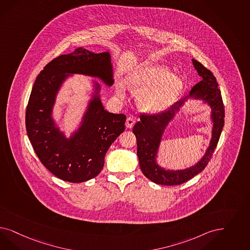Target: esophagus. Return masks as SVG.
<instances>
[{"mask_svg":"<svg viewBox=\"0 0 250 250\" xmlns=\"http://www.w3.org/2000/svg\"><path fill=\"white\" fill-rule=\"evenodd\" d=\"M136 123V120L133 117H128L125 122V125L127 128H132Z\"/></svg>","mask_w":250,"mask_h":250,"instance_id":"esophagus-1","label":"esophagus"}]
</instances>
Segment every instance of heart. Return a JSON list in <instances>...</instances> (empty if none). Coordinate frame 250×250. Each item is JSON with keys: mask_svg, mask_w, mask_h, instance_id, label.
<instances>
[{"mask_svg": "<svg viewBox=\"0 0 250 250\" xmlns=\"http://www.w3.org/2000/svg\"><path fill=\"white\" fill-rule=\"evenodd\" d=\"M125 83L137 94V104L143 112H164L181 96L184 81L173 75L166 65L152 62H143L130 70ZM117 94L123 96V87L117 86Z\"/></svg>", "mask_w": 250, "mask_h": 250, "instance_id": "heart-1", "label": "heart"}]
</instances>
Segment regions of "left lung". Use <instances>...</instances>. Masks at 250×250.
Wrapping results in <instances>:
<instances>
[{
  "label": "left lung",
  "instance_id": "left-lung-1",
  "mask_svg": "<svg viewBox=\"0 0 250 250\" xmlns=\"http://www.w3.org/2000/svg\"><path fill=\"white\" fill-rule=\"evenodd\" d=\"M192 62L201 81L192 87L189 95L172 104L164 112L140 115L133 133L137 138L138 161L143 174L150 181L158 185L176 186L188 181L202 172L214 152L224 125V107L221 90L213 74L203 66L199 62L192 59ZM188 98L203 100L212 109L211 118L213 121V132L210 145L205 156L195 166L184 170H166L156 164L155 159L164 131L168 123L181 110V107Z\"/></svg>",
  "mask_w": 250,
  "mask_h": 250
}]
</instances>
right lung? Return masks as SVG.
<instances>
[{"label":"right lung","instance_id":"add662e5","mask_svg":"<svg viewBox=\"0 0 250 250\" xmlns=\"http://www.w3.org/2000/svg\"><path fill=\"white\" fill-rule=\"evenodd\" d=\"M74 74L98 78L112 86L110 52L94 53L79 47L51 61L35 80L26 106V128L36 154L52 174L63 181L82 183L103 170L106 152L125 131L126 117L104 110L101 86L94 82L80 125L66 138L53 120L52 111L62 83Z\"/></svg>","mask_w":250,"mask_h":250}]
</instances>
